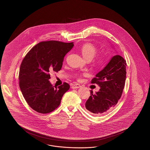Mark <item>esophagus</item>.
I'll list each match as a JSON object with an SVG mask.
<instances>
[{
  "label": "esophagus",
  "instance_id": "1",
  "mask_svg": "<svg viewBox=\"0 0 150 150\" xmlns=\"http://www.w3.org/2000/svg\"><path fill=\"white\" fill-rule=\"evenodd\" d=\"M81 87V85H80L79 84H78V83H75V84L73 85L72 87H71V88H72L73 89H76V88H80Z\"/></svg>",
  "mask_w": 150,
  "mask_h": 150
}]
</instances>
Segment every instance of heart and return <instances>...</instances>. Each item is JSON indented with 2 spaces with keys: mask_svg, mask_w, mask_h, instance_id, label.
<instances>
[{
  "mask_svg": "<svg viewBox=\"0 0 150 150\" xmlns=\"http://www.w3.org/2000/svg\"><path fill=\"white\" fill-rule=\"evenodd\" d=\"M80 50L83 57L86 60L93 59L97 53V48L95 46L91 43L84 44L81 47ZM104 60L105 58L103 57H100L97 61L98 63L101 64L104 62Z\"/></svg>",
  "mask_w": 150,
  "mask_h": 150,
  "instance_id": "heart-1",
  "label": "heart"
}]
</instances>
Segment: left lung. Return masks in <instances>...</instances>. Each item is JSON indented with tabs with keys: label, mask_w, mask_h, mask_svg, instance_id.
<instances>
[{
	"label": "left lung",
	"mask_w": 150,
	"mask_h": 150,
	"mask_svg": "<svg viewBox=\"0 0 150 150\" xmlns=\"http://www.w3.org/2000/svg\"><path fill=\"white\" fill-rule=\"evenodd\" d=\"M127 63L119 55H114L104 68L96 75L91 83L100 87L95 94L85 103L86 109L95 115H100L110 110L118 103L123 93L126 79Z\"/></svg>",
	"instance_id": "8db88e82"
}]
</instances>
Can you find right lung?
<instances>
[{"instance_id":"right-lung-1","label":"right lung","mask_w":150,"mask_h":150,"mask_svg":"<svg viewBox=\"0 0 150 150\" xmlns=\"http://www.w3.org/2000/svg\"><path fill=\"white\" fill-rule=\"evenodd\" d=\"M73 47V42H42L23 59L19 71V86L28 105L37 112L45 114L53 111L70 88L66 82L58 88L53 86L49 81V72H58L61 69L64 57Z\"/></svg>"}]
</instances>
